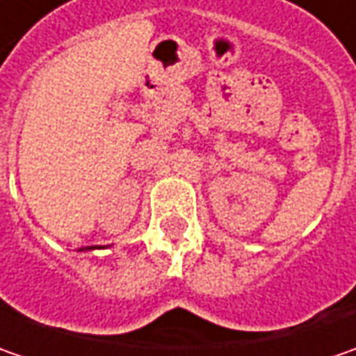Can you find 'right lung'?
I'll return each instance as SVG.
<instances>
[{"label":"right lung","mask_w":356,"mask_h":356,"mask_svg":"<svg viewBox=\"0 0 356 356\" xmlns=\"http://www.w3.org/2000/svg\"><path fill=\"white\" fill-rule=\"evenodd\" d=\"M90 248H92V245H90Z\"/></svg>","instance_id":"1"}]
</instances>
